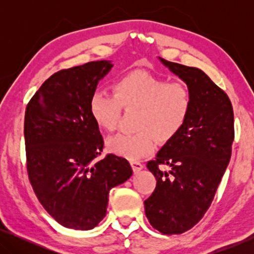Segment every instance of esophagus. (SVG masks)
I'll return each instance as SVG.
<instances>
[{"label": "esophagus", "mask_w": 254, "mask_h": 254, "mask_svg": "<svg viewBox=\"0 0 254 254\" xmlns=\"http://www.w3.org/2000/svg\"><path fill=\"white\" fill-rule=\"evenodd\" d=\"M130 165H131V169H133V171L136 173L140 171V170H142V168H143V164H142L141 162L138 161H130Z\"/></svg>", "instance_id": "1"}]
</instances>
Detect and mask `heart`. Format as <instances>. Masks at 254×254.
Segmentation results:
<instances>
[{
    "label": "heart",
    "instance_id": "1",
    "mask_svg": "<svg viewBox=\"0 0 254 254\" xmlns=\"http://www.w3.org/2000/svg\"><path fill=\"white\" fill-rule=\"evenodd\" d=\"M114 93L96 91L90 98V116L100 129L113 131L123 113L136 111L131 134H119L107 141L112 154L130 161L154 150L156 141L166 143L186 126L192 110V93L182 82H169L151 72L134 70L118 79Z\"/></svg>",
    "mask_w": 254,
    "mask_h": 254
}]
</instances>
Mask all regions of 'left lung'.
Segmentation results:
<instances>
[{
	"label": "left lung",
	"mask_w": 254,
	"mask_h": 254,
	"mask_svg": "<svg viewBox=\"0 0 254 254\" xmlns=\"http://www.w3.org/2000/svg\"><path fill=\"white\" fill-rule=\"evenodd\" d=\"M159 59L189 86L192 110L183 130L147 163L157 183L144 210L156 230L179 235L206 214L230 162L234 110L227 93L201 69ZM161 165L172 169L163 172Z\"/></svg>",
	"instance_id": "obj_1"
}]
</instances>
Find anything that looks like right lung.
Listing matches in <instances>:
<instances>
[{
  "label": "right lung",
  "mask_w": 254,
  "mask_h": 254,
  "mask_svg": "<svg viewBox=\"0 0 254 254\" xmlns=\"http://www.w3.org/2000/svg\"><path fill=\"white\" fill-rule=\"evenodd\" d=\"M110 61L55 72L27 104L24 119L26 168L32 189L58 223L90 230L105 217L109 193L133 173L126 158L109 154L89 103Z\"/></svg>",
  "instance_id": "obj_1"
}]
</instances>
